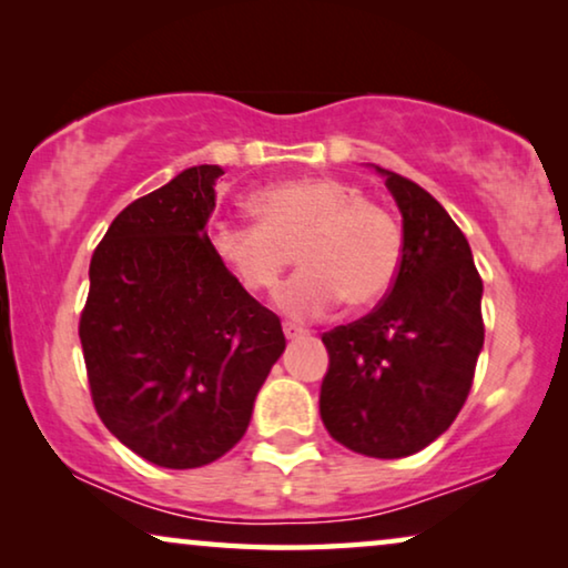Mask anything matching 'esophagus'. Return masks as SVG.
<instances>
[{"label":"esophagus","mask_w":568,"mask_h":568,"mask_svg":"<svg viewBox=\"0 0 568 568\" xmlns=\"http://www.w3.org/2000/svg\"><path fill=\"white\" fill-rule=\"evenodd\" d=\"M283 332H285V337H287V339L303 337V334H306V329H303V326L293 324V322H285V324H283Z\"/></svg>","instance_id":"esophagus-1"}]
</instances>
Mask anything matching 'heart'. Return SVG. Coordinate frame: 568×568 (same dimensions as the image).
I'll use <instances>...</instances> for the list:
<instances>
[{
  "instance_id": "heart-1",
  "label": "heart",
  "mask_w": 568,
  "mask_h": 568,
  "mask_svg": "<svg viewBox=\"0 0 568 568\" xmlns=\"http://www.w3.org/2000/svg\"><path fill=\"white\" fill-rule=\"evenodd\" d=\"M257 223H213L211 246L244 287L270 293L298 254L301 270L281 291L295 318L329 314L339 298L367 308L390 291L404 257V236L386 207L334 178H298L250 197Z\"/></svg>"
}]
</instances>
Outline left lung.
<instances>
[{"instance_id": "left-lung-1", "label": "left lung", "mask_w": 568, "mask_h": 568, "mask_svg": "<svg viewBox=\"0 0 568 568\" xmlns=\"http://www.w3.org/2000/svg\"><path fill=\"white\" fill-rule=\"evenodd\" d=\"M378 172L404 219L402 270L371 314L322 334L329 371L318 412L353 453L406 458L466 404L484 347V283L445 207L409 178Z\"/></svg>"}]
</instances>
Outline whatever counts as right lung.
I'll use <instances>...</instances> for the list:
<instances>
[{
    "label": "right lung",
    "instance_id": "obj_1",
    "mask_svg": "<svg viewBox=\"0 0 568 568\" xmlns=\"http://www.w3.org/2000/svg\"><path fill=\"white\" fill-rule=\"evenodd\" d=\"M221 166L201 164L110 223L79 318L98 417L162 468H201L242 440L285 349L281 318L215 257L205 223Z\"/></svg>",
    "mask_w": 568,
    "mask_h": 568
}]
</instances>
